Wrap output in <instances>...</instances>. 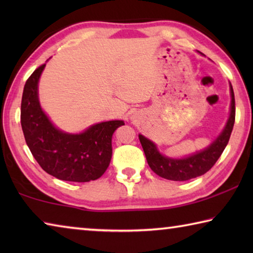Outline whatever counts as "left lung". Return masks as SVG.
<instances>
[{"mask_svg": "<svg viewBox=\"0 0 253 253\" xmlns=\"http://www.w3.org/2000/svg\"><path fill=\"white\" fill-rule=\"evenodd\" d=\"M230 90L231 113L229 121L222 134L202 152L182 158V160H173V158H169L160 154L155 144L147 139L146 137L143 135L138 136L149 168L154 173H156L161 177L170 179V181H187V179L201 176L213 168V165L219 160L221 154L223 153L225 146L229 143L235 121V100L232 85H230Z\"/></svg>", "mask_w": 253, "mask_h": 253, "instance_id": "obj_1", "label": "left lung"}]
</instances>
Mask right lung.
<instances>
[{"instance_id": "add662e5", "label": "right lung", "mask_w": 253, "mask_h": 253, "mask_svg": "<svg viewBox=\"0 0 253 253\" xmlns=\"http://www.w3.org/2000/svg\"><path fill=\"white\" fill-rule=\"evenodd\" d=\"M44 65L33 71L24 84L21 101V126L25 142L42 169L62 181L90 182L106 172L111 160V137L123 121H110L81 134L57 129L42 111L38 83Z\"/></svg>"}]
</instances>
